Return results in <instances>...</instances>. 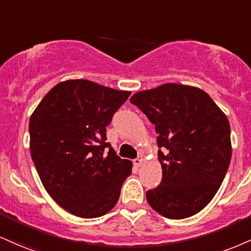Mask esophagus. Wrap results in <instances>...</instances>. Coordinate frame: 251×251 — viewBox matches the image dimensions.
Segmentation results:
<instances>
[{
	"label": "esophagus",
	"mask_w": 251,
	"mask_h": 251,
	"mask_svg": "<svg viewBox=\"0 0 251 251\" xmlns=\"http://www.w3.org/2000/svg\"><path fill=\"white\" fill-rule=\"evenodd\" d=\"M133 165H134L137 168L140 167V166L143 165V159H140V158L134 159V160H133Z\"/></svg>",
	"instance_id": "esophagus-1"
}]
</instances>
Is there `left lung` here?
<instances>
[{"label":"left lung","mask_w":251,"mask_h":251,"mask_svg":"<svg viewBox=\"0 0 251 251\" xmlns=\"http://www.w3.org/2000/svg\"><path fill=\"white\" fill-rule=\"evenodd\" d=\"M129 101L155 125L162 180L146 192L150 206L172 220L198 214L219 191L231 159L230 125L199 87L162 84Z\"/></svg>","instance_id":"1"}]
</instances>
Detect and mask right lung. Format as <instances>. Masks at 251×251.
Wrapping results in <instances>:
<instances>
[{"instance_id":"right-lung-1","label":"right lung","mask_w":251,"mask_h":251,"mask_svg":"<svg viewBox=\"0 0 251 251\" xmlns=\"http://www.w3.org/2000/svg\"><path fill=\"white\" fill-rule=\"evenodd\" d=\"M129 95L86 79L65 80L30 117V153L39 179L72 215H105L131 175V161L120 159L106 143V126Z\"/></svg>"}]
</instances>
